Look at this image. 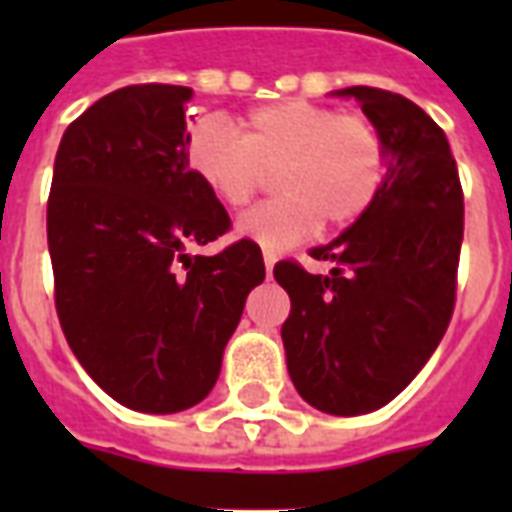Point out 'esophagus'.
I'll use <instances>...</instances> for the list:
<instances>
[{
    "label": "esophagus",
    "mask_w": 512,
    "mask_h": 512,
    "mask_svg": "<svg viewBox=\"0 0 512 512\" xmlns=\"http://www.w3.org/2000/svg\"><path fill=\"white\" fill-rule=\"evenodd\" d=\"M263 263H265V271H268V276H271L273 265H276V255H273V252H268V249H265V252H263Z\"/></svg>",
    "instance_id": "obj_1"
}]
</instances>
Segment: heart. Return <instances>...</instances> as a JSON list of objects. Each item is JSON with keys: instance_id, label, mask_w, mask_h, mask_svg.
Masks as SVG:
<instances>
[{"instance_id": "obj_1", "label": "heart", "mask_w": 512, "mask_h": 512, "mask_svg": "<svg viewBox=\"0 0 512 512\" xmlns=\"http://www.w3.org/2000/svg\"><path fill=\"white\" fill-rule=\"evenodd\" d=\"M188 167L223 207L241 209L276 172L281 196L241 215L239 233L287 249L329 225L356 223L388 172V148L364 114H340L311 100L252 108L233 130L223 116H201L188 135Z\"/></svg>"}]
</instances>
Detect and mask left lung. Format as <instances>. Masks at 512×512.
I'll return each instance as SVG.
<instances>
[{
    "label": "left lung",
    "mask_w": 512,
    "mask_h": 512,
    "mask_svg": "<svg viewBox=\"0 0 512 512\" xmlns=\"http://www.w3.org/2000/svg\"><path fill=\"white\" fill-rule=\"evenodd\" d=\"M356 98L388 148L377 199L311 257L327 276L281 260L273 276L292 300L281 327L289 377L319 412L380 409L428 364L452 321L462 247V185L444 130L404 95L380 87Z\"/></svg>",
    "instance_id": "8db88e82"
}]
</instances>
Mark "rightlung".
<instances>
[{"instance_id": "1", "label": "right lung", "mask_w": 512, "mask_h": 512, "mask_svg": "<svg viewBox=\"0 0 512 512\" xmlns=\"http://www.w3.org/2000/svg\"><path fill=\"white\" fill-rule=\"evenodd\" d=\"M191 95L130 84L92 103L63 132L47 201L63 335L108 396L146 414L207 398L244 300L265 279L255 241L188 252L231 228L188 167Z\"/></svg>"}]
</instances>
